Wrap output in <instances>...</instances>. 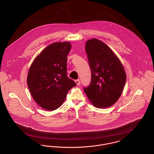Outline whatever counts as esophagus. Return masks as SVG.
<instances>
[{"instance_id":"34e87169","label":"esophagus","mask_w":154,"mask_h":154,"mask_svg":"<svg viewBox=\"0 0 154 154\" xmlns=\"http://www.w3.org/2000/svg\"><path fill=\"white\" fill-rule=\"evenodd\" d=\"M75 83H76V84L77 85H80V81L79 80H76L75 81Z\"/></svg>"}]
</instances>
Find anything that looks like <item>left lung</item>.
I'll return each instance as SVG.
<instances>
[{
    "mask_svg": "<svg viewBox=\"0 0 154 154\" xmlns=\"http://www.w3.org/2000/svg\"><path fill=\"white\" fill-rule=\"evenodd\" d=\"M85 50L91 69V81L84 91L95 107H110L122 93L126 80L124 66L110 47L97 38L86 42Z\"/></svg>",
    "mask_w": 154,
    "mask_h": 154,
    "instance_id": "obj_1",
    "label": "left lung"
}]
</instances>
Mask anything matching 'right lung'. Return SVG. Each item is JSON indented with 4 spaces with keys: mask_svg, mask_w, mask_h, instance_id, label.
<instances>
[{
    "mask_svg": "<svg viewBox=\"0 0 154 154\" xmlns=\"http://www.w3.org/2000/svg\"><path fill=\"white\" fill-rule=\"evenodd\" d=\"M72 45L69 42L48 45L34 59L27 77L31 95L43 109H58L68 91L76 85L67 75V57Z\"/></svg>",
    "mask_w": 154,
    "mask_h": 154,
    "instance_id": "1",
    "label": "right lung"
}]
</instances>
